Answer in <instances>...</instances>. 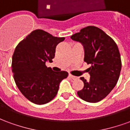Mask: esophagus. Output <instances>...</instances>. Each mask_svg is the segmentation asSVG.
Masks as SVG:
<instances>
[{
    "mask_svg": "<svg viewBox=\"0 0 130 130\" xmlns=\"http://www.w3.org/2000/svg\"><path fill=\"white\" fill-rule=\"evenodd\" d=\"M69 77H70V78H71L72 79H73V80L77 79V76H73V75H72V74H69Z\"/></svg>",
    "mask_w": 130,
    "mask_h": 130,
    "instance_id": "esophagus-1",
    "label": "esophagus"
}]
</instances>
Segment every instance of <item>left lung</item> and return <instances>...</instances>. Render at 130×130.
<instances>
[{"mask_svg":"<svg viewBox=\"0 0 130 130\" xmlns=\"http://www.w3.org/2000/svg\"><path fill=\"white\" fill-rule=\"evenodd\" d=\"M71 39L83 45L84 61L90 65V80L80 78L84 86L77 94L83 100L98 102L109 95L119 79L122 64L117 44L102 30L91 26L72 35Z\"/></svg>","mask_w":130,"mask_h":130,"instance_id":"1","label":"left lung"}]
</instances>
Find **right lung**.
<instances>
[{"label": "right lung", "mask_w": 130, "mask_h": 130, "mask_svg": "<svg viewBox=\"0 0 130 130\" xmlns=\"http://www.w3.org/2000/svg\"><path fill=\"white\" fill-rule=\"evenodd\" d=\"M64 40L37 29L16 47L12 62L14 79L21 93L33 103L44 104L52 100L60 83L68 76L65 71L54 72L46 66L55 56L58 44Z\"/></svg>", "instance_id": "right-lung-1"}]
</instances>
